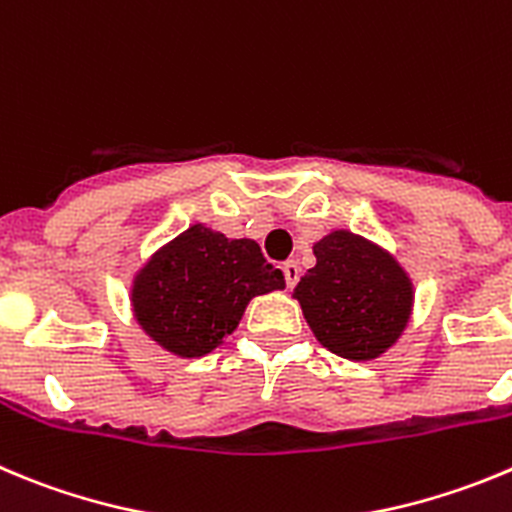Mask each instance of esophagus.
Wrapping results in <instances>:
<instances>
[{"instance_id":"34e87169","label":"esophagus","mask_w":512,"mask_h":512,"mask_svg":"<svg viewBox=\"0 0 512 512\" xmlns=\"http://www.w3.org/2000/svg\"><path fill=\"white\" fill-rule=\"evenodd\" d=\"M284 269V279H287V287H294L299 281V264L297 261H287V264L281 266Z\"/></svg>"}]
</instances>
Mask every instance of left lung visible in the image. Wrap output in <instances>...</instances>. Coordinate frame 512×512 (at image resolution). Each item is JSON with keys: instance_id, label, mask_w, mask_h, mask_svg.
Returning <instances> with one entry per match:
<instances>
[{"instance_id": "left-lung-1", "label": "left lung", "mask_w": 512, "mask_h": 512, "mask_svg": "<svg viewBox=\"0 0 512 512\" xmlns=\"http://www.w3.org/2000/svg\"><path fill=\"white\" fill-rule=\"evenodd\" d=\"M317 264L294 289L304 320L330 353L373 360L406 330L414 284L391 253L350 231L314 243Z\"/></svg>"}]
</instances>
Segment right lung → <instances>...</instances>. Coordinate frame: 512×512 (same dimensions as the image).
Wrapping results in <instances>:
<instances>
[{
	"mask_svg": "<svg viewBox=\"0 0 512 512\" xmlns=\"http://www.w3.org/2000/svg\"><path fill=\"white\" fill-rule=\"evenodd\" d=\"M284 287V274L264 259L259 243L195 223L134 276L131 307L157 345L200 358L236 330L253 297Z\"/></svg>",
	"mask_w": 512,
	"mask_h": 512,
	"instance_id": "right-lung-1",
	"label": "right lung"
}]
</instances>
